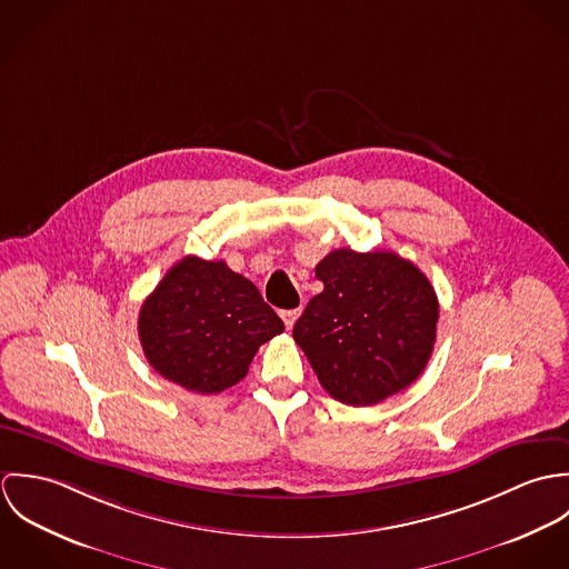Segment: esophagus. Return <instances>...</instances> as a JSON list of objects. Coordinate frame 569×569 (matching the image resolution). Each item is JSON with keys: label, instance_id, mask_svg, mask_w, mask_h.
<instances>
[{"label": "esophagus", "instance_id": "obj_1", "mask_svg": "<svg viewBox=\"0 0 569 569\" xmlns=\"http://www.w3.org/2000/svg\"><path fill=\"white\" fill-rule=\"evenodd\" d=\"M298 316H300V309H287V311H280V318H282V322L287 326V330H291V328H293L296 320H298Z\"/></svg>", "mask_w": 569, "mask_h": 569}]
</instances>
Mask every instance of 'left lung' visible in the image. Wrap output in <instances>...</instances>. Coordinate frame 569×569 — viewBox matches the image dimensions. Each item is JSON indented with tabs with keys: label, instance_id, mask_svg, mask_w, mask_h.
<instances>
[{
	"label": "left lung",
	"instance_id": "obj_1",
	"mask_svg": "<svg viewBox=\"0 0 569 569\" xmlns=\"http://www.w3.org/2000/svg\"><path fill=\"white\" fill-rule=\"evenodd\" d=\"M325 291L293 326L326 392L352 407L377 406L425 370L438 325L427 276L395 251L332 249L316 267Z\"/></svg>",
	"mask_w": 569,
	"mask_h": 569
}]
</instances>
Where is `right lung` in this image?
<instances>
[{"label": "right lung", "instance_id": "add662e5", "mask_svg": "<svg viewBox=\"0 0 569 569\" xmlns=\"http://www.w3.org/2000/svg\"><path fill=\"white\" fill-rule=\"evenodd\" d=\"M282 320L260 291L223 260L186 256L168 269L140 309L144 357L163 379L217 395L237 386Z\"/></svg>", "mask_w": 569, "mask_h": 569}]
</instances>
